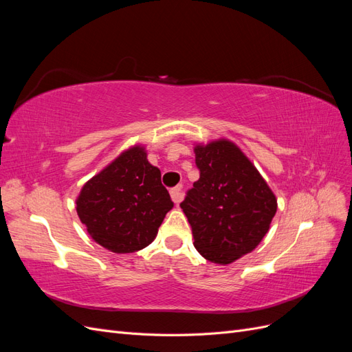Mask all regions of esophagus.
<instances>
[{
    "instance_id": "obj_1",
    "label": "esophagus",
    "mask_w": 352,
    "mask_h": 352,
    "mask_svg": "<svg viewBox=\"0 0 352 352\" xmlns=\"http://www.w3.org/2000/svg\"><path fill=\"white\" fill-rule=\"evenodd\" d=\"M184 185H177L175 188L170 189V197H172V201L175 202V204H179L180 201H182L184 198Z\"/></svg>"
}]
</instances>
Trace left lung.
I'll return each instance as SVG.
<instances>
[{
    "mask_svg": "<svg viewBox=\"0 0 352 352\" xmlns=\"http://www.w3.org/2000/svg\"><path fill=\"white\" fill-rule=\"evenodd\" d=\"M199 179L180 202L197 251L211 263L229 264L251 252L278 210L272 189L229 141L195 148Z\"/></svg>",
    "mask_w": 352,
    "mask_h": 352,
    "instance_id": "8db88e82",
    "label": "left lung"
}]
</instances>
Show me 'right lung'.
I'll return each instance as SVG.
<instances>
[{
	"label": "right lung",
	"mask_w": 352,
	"mask_h": 352,
	"mask_svg": "<svg viewBox=\"0 0 352 352\" xmlns=\"http://www.w3.org/2000/svg\"><path fill=\"white\" fill-rule=\"evenodd\" d=\"M173 202L162 172L135 146L85 184L76 201L80 221L95 242L117 254L150 245Z\"/></svg>",
	"instance_id": "add662e5"
}]
</instances>
